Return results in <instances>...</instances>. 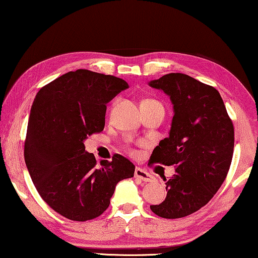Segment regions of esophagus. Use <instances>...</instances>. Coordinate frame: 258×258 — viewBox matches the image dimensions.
<instances>
[{
  "label": "esophagus",
  "instance_id": "obj_1",
  "mask_svg": "<svg viewBox=\"0 0 258 258\" xmlns=\"http://www.w3.org/2000/svg\"><path fill=\"white\" fill-rule=\"evenodd\" d=\"M134 176H136L137 178H139L141 180H144V182H154V176L149 174L145 170V169L142 168H136V171H134Z\"/></svg>",
  "mask_w": 258,
  "mask_h": 258
}]
</instances>
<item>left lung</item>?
<instances>
[{
    "label": "left lung",
    "mask_w": 258,
    "mask_h": 258,
    "mask_svg": "<svg viewBox=\"0 0 258 258\" xmlns=\"http://www.w3.org/2000/svg\"><path fill=\"white\" fill-rule=\"evenodd\" d=\"M148 84L168 95L174 109L169 137L151 162L174 166L175 175L166 179V199L151 210L161 218H183L205 206L224 183L233 157V122L219 91L189 75L170 73Z\"/></svg>",
    "instance_id": "8db88e82"
}]
</instances>
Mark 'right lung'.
<instances>
[{
	"label": "right lung",
	"instance_id": "1",
	"mask_svg": "<svg viewBox=\"0 0 258 258\" xmlns=\"http://www.w3.org/2000/svg\"><path fill=\"white\" fill-rule=\"evenodd\" d=\"M126 81L87 69L68 72L38 91L31 106L24 159L44 202L64 218L87 221L110 205L118 182L134 176V164L116 154L96 166L84 140L105 125L106 104Z\"/></svg>",
	"mask_w": 258,
	"mask_h": 258
}]
</instances>
